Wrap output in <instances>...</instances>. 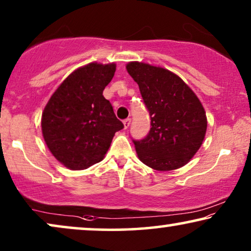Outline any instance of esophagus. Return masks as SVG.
I'll use <instances>...</instances> for the list:
<instances>
[{
    "label": "esophagus",
    "instance_id": "esophagus-1",
    "mask_svg": "<svg viewBox=\"0 0 251 251\" xmlns=\"http://www.w3.org/2000/svg\"><path fill=\"white\" fill-rule=\"evenodd\" d=\"M123 125H125V129H128L130 125H131V119H126L125 121H123Z\"/></svg>",
    "mask_w": 251,
    "mask_h": 251
}]
</instances>
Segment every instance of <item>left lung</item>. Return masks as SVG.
Masks as SVG:
<instances>
[{"instance_id":"obj_1","label":"left lung","mask_w":251,"mask_h":251,"mask_svg":"<svg viewBox=\"0 0 251 251\" xmlns=\"http://www.w3.org/2000/svg\"><path fill=\"white\" fill-rule=\"evenodd\" d=\"M126 71L138 83L151 116V129L132 139L143 163L159 171L186 164L200 149L207 130L203 106L176 74L143 63H129Z\"/></svg>"}]
</instances>
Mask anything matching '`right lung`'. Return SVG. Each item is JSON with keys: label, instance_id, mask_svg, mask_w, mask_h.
Instances as JSON below:
<instances>
[{"label": "right lung", "instance_id": "1", "mask_svg": "<svg viewBox=\"0 0 251 251\" xmlns=\"http://www.w3.org/2000/svg\"><path fill=\"white\" fill-rule=\"evenodd\" d=\"M115 64L91 63L67 76L42 114V132L50 152L72 170L100 162L115 132L123 129L102 91Z\"/></svg>", "mask_w": 251, "mask_h": 251}]
</instances>
